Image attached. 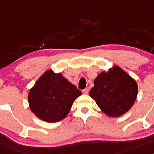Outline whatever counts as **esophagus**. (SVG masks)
<instances>
[{
  "label": "esophagus",
  "instance_id": "obj_1",
  "mask_svg": "<svg viewBox=\"0 0 154 154\" xmlns=\"http://www.w3.org/2000/svg\"><path fill=\"white\" fill-rule=\"evenodd\" d=\"M82 92H83L84 94H88V93H89V89H83V90H82Z\"/></svg>",
  "mask_w": 154,
  "mask_h": 154
}]
</instances>
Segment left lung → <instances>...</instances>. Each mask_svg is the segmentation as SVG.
I'll use <instances>...</instances> for the list:
<instances>
[{
  "mask_svg": "<svg viewBox=\"0 0 154 154\" xmlns=\"http://www.w3.org/2000/svg\"><path fill=\"white\" fill-rule=\"evenodd\" d=\"M137 93V82L120 67L114 65L98 75L89 96L105 114L118 117L130 109Z\"/></svg>",
  "mask_w": 154,
  "mask_h": 154,
  "instance_id": "1",
  "label": "left lung"
}]
</instances>
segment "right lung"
<instances>
[{"label":"right lung","mask_w":154,"mask_h":154,"mask_svg":"<svg viewBox=\"0 0 154 154\" xmlns=\"http://www.w3.org/2000/svg\"><path fill=\"white\" fill-rule=\"evenodd\" d=\"M81 95L61 73L48 69L30 89L28 99L30 109L37 117L55 123L66 117L75 99Z\"/></svg>","instance_id":"obj_1"}]
</instances>
